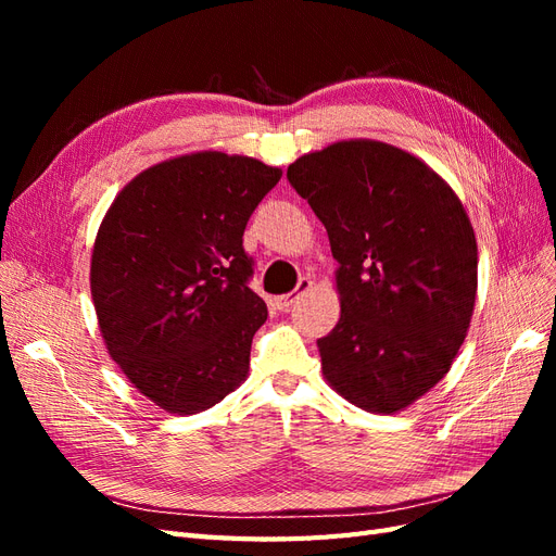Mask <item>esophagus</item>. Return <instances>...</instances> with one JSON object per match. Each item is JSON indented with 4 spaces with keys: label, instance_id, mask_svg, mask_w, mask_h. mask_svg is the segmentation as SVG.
Segmentation results:
<instances>
[{
    "label": "esophagus",
    "instance_id": "1",
    "mask_svg": "<svg viewBox=\"0 0 556 556\" xmlns=\"http://www.w3.org/2000/svg\"><path fill=\"white\" fill-rule=\"evenodd\" d=\"M311 288H313V280H308V278H301L294 292H290V294H282V296H276V306H278V311H290L294 301H296L301 294L311 292Z\"/></svg>",
    "mask_w": 556,
    "mask_h": 556
}]
</instances>
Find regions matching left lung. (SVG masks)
Listing matches in <instances>:
<instances>
[{
  "instance_id": "left-lung-1",
  "label": "left lung",
  "mask_w": 556,
  "mask_h": 556,
  "mask_svg": "<svg viewBox=\"0 0 556 556\" xmlns=\"http://www.w3.org/2000/svg\"><path fill=\"white\" fill-rule=\"evenodd\" d=\"M325 225L341 317L317 341L336 394L394 415L439 384L466 339L478 243L443 176L376 139L336 141L288 166Z\"/></svg>"
}]
</instances>
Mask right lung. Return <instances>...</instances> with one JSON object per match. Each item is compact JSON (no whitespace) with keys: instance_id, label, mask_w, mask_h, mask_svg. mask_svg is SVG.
I'll return each mask as SVG.
<instances>
[{"instance_id":"1","label":"right lung","mask_w":556,"mask_h":556,"mask_svg":"<svg viewBox=\"0 0 556 556\" xmlns=\"http://www.w3.org/2000/svg\"><path fill=\"white\" fill-rule=\"evenodd\" d=\"M280 176L248 155H178L134 176L99 225V331L127 380L166 413L206 410L248 378L268 313L245 285L243 231Z\"/></svg>"}]
</instances>
